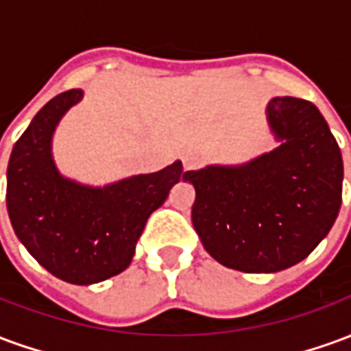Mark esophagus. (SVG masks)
I'll return each mask as SVG.
<instances>
[{
	"label": "esophagus",
	"mask_w": 351,
	"mask_h": 351,
	"mask_svg": "<svg viewBox=\"0 0 351 351\" xmlns=\"http://www.w3.org/2000/svg\"><path fill=\"white\" fill-rule=\"evenodd\" d=\"M182 163L184 169H193L199 165V158L197 156H193V154H186L182 158Z\"/></svg>",
	"instance_id": "1"
}]
</instances>
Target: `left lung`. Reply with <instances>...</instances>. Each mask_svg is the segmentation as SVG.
Masks as SVG:
<instances>
[{"label": "left lung", "mask_w": 351, "mask_h": 351, "mask_svg": "<svg viewBox=\"0 0 351 351\" xmlns=\"http://www.w3.org/2000/svg\"><path fill=\"white\" fill-rule=\"evenodd\" d=\"M282 145L241 167L188 171L193 228L218 263L276 272L322 243L342 203V154L314 103L291 95L267 107Z\"/></svg>", "instance_id": "1"}]
</instances>
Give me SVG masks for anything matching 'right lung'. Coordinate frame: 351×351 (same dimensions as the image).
I'll return each instance as SVG.
<instances>
[{"instance_id": "add662e5", "label": "right lung", "mask_w": 351, "mask_h": 351, "mask_svg": "<svg viewBox=\"0 0 351 351\" xmlns=\"http://www.w3.org/2000/svg\"><path fill=\"white\" fill-rule=\"evenodd\" d=\"M67 90L35 114L12 148L7 167V210L27 252L56 278L97 284L128 269L148 216L163 205L182 163L105 188H88L58 173L50 141L60 118L79 103Z\"/></svg>"}]
</instances>
